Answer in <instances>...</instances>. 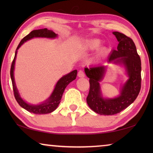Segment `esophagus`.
Masks as SVG:
<instances>
[{
  "mask_svg": "<svg viewBox=\"0 0 153 153\" xmlns=\"http://www.w3.org/2000/svg\"><path fill=\"white\" fill-rule=\"evenodd\" d=\"M77 76H78L79 77H85L84 72L82 70H79L78 71V73H77Z\"/></svg>",
  "mask_w": 153,
  "mask_h": 153,
  "instance_id": "34e87169",
  "label": "esophagus"
}]
</instances>
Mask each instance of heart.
I'll list each match as a JSON object with an SVG mask.
<instances>
[{"mask_svg": "<svg viewBox=\"0 0 153 153\" xmlns=\"http://www.w3.org/2000/svg\"><path fill=\"white\" fill-rule=\"evenodd\" d=\"M101 45V40L98 39V38H94V39H92L88 41L86 43V48L89 49V50H96L98 48H99V46ZM107 51V48H100L99 51L100 54H104Z\"/></svg>", "mask_w": 153, "mask_h": 153, "instance_id": "b5f03b06", "label": "heart"}]
</instances>
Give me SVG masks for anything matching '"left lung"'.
Here are the masks:
<instances>
[{
    "label": "left lung",
    "mask_w": 153,
    "mask_h": 153,
    "mask_svg": "<svg viewBox=\"0 0 153 153\" xmlns=\"http://www.w3.org/2000/svg\"><path fill=\"white\" fill-rule=\"evenodd\" d=\"M113 33L119 44L117 50L111 52L107 61L123 65L129 77L121 88L120 95L113 98L102 97L99 82L105 76V65H98L84 69L90 78V90L86 98L88 105L94 112L104 115H115L125 109L136 100L141 88V61L135 44L122 33L113 32Z\"/></svg>",
    "instance_id": "left-lung-1"
}]
</instances>
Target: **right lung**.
Listing matches in <instances>:
<instances>
[{"label":"right lung","instance_id":"obj_1","mask_svg":"<svg viewBox=\"0 0 153 153\" xmlns=\"http://www.w3.org/2000/svg\"><path fill=\"white\" fill-rule=\"evenodd\" d=\"M57 36V34H56L55 32L53 31L48 30L47 28H45V29H40V30H33L29 34H27L26 36L23 38L21 40L20 43L18 45L17 48L15 51V57L13 59V61L12 62L11 67V71H10V74H11V78L13 84V89L14 96L15 99H16L17 102H18L21 107L22 108H25V110L29 111L30 113H34V114H47L50 113L53 111H55L56 108H57L58 105L61 102V99L63 96V92L65 88L67 87L69 83L71 82L73 80L76 78L77 76V70L72 71L70 73L65 75L61 77V78L56 83L55 89H54L53 93L50 96L47 100H46L45 102L41 103L40 105H30L28 104L26 102H25L24 100L21 98L19 93L18 92V90L15 85V79H14V68H15V59H16L17 53V50L19 48L22 46L25 42L27 40H29L32 39L33 38H55Z\"/></svg>","mask_w":153,"mask_h":153}]
</instances>
